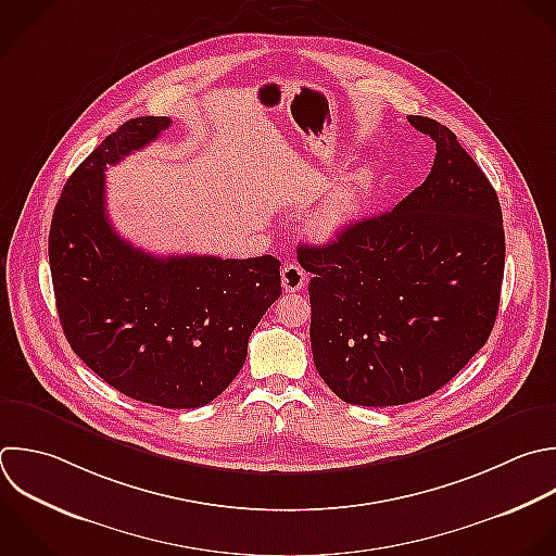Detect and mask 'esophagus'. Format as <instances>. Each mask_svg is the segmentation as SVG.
Listing matches in <instances>:
<instances>
[{"label":"esophagus","mask_w":556,"mask_h":556,"mask_svg":"<svg viewBox=\"0 0 556 556\" xmlns=\"http://www.w3.org/2000/svg\"><path fill=\"white\" fill-rule=\"evenodd\" d=\"M280 278H282V289L289 293H295L306 285V271L295 263H287L280 271Z\"/></svg>","instance_id":"esophagus-1"}]
</instances>
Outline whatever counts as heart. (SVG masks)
I'll return each mask as SVG.
<instances>
[{"instance_id":"obj_1","label":"heart","mask_w":556,"mask_h":556,"mask_svg":"<svg viewBox=\"0 0 556 556\" xmlns=\"http://www.w3.org/2000/svg\"><path fill=\"white\" fill-rule=\"evenodd\" d=\"M365 178L356 176L339 185L313 213L311 230L319 239H334L341 235L354 219L361 217L365 206Z\"/></svg>"}]
</instances>
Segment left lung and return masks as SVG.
I'll return each mask as SVG.
<instances>
[{
  "label": "left lung",
  "mask_w": 556,
  "mask_h": 556,
  "mask_svg": "<svg viewBox=\"0 0 556 556\" xmlns=\"http://www.w3.org/2000/svg\"><path fill=\"white\" fill-rule=\"evenodd\" d=\"M428 178L393 211L354 222L326 245H300L313 274L311 348L324 382L348 404L395 406L450 382L491 334L504 276L497 195L434 119Z\"/></svg>",
  "instance_id": "1"
}]
</instances>
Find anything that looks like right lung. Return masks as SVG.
Returning a JSON list of instances; mask_svg holds the SVG:
<instances>
[{
	"label": "right lung",
	"instance_id": "right-lung-1",
	"mask_svg": "<svg viewBox=\"0 0 556 556\" xmlns=\"http://www.w3.org/2000/svg\"><path fill=\"white\" fill-rule=\"evenodd\" d=\"M169 117H137L109 135L67 180L50 228V269L72 350L139 402L198 408L239 374L248 341L280 298V261L154 256L106 215V165L146 148Z\"/></svg>",
	"mask_w": 556,
	"mask_h": 556
}]
</instances>
